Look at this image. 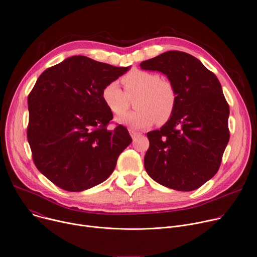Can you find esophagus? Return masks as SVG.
Masks as SVG:
<instances>
[{
  "label": "esophagus",
  "mask_w": 257,
  "mask_h": 257,
  "mask_svg": "<svg viewBox=\"0 0 257 257\" xmlns=\"http://www.w3.org/2000/svg\"><path fill=\"white\" fill-rule=\"evenodd\" d=\"M129 133H130V135H131V137L134 139V138H136L138 135H141V133L139 132H137V131H135V130H132V129H130L129 130Z\"/></svg>",
  "instance_id": "1"
}]
</instances>
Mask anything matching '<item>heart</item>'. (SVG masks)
Segmentation results:
<instances>
[{"instance_id":"obj_1","label":"heart","mask_w":257,"mask_h":257,"mask_svg":"<svg viewBox=\"0 0 257 257\" xmlns=\"http://www.w3.org/2000/svg\"><path fill=\"white\" fill-rule=\"evenodd\" d=\"M122 83L125 92L116 81L106 84L101 92L104 104L116 116H122L128 109V97L137 96L138 109L121 118V123L138 129L148 128L155 122L163 125L171 118L177 93L169 80L161 79L157 73L135 68L122 78Z\"/></svg>"}]
</instances>
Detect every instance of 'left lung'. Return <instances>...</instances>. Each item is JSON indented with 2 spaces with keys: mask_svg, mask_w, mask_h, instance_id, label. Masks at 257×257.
I'll list each match as a JSON object with an SVG mask.
<instances>
[{
  "mask_svg": "<svg viewBox=\"0 0 257 257\" xmlns=\"http://www.w3.org/2000/svg\"><path fill=\"white\" fill-rule=\"evenodd\" d=\"M141 68L164 74L177 93L171 118L149 132L148 174L166 188L190 192L219 169L229 139V107L216 76L191 54L167 51Z\"/></svg>",
  "mask_w": 257,
  "mask_h": 257,
  "instance_id": "8db88e82",
  "label": "left lung"
}]
</instances>
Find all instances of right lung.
Here are the masks:
<instances>
[{
  "instance_id": "1",
  "label": "right lung",
  "mask_w": 257,
  "mask_h": 257,
  "mask_svg": "<svg viewBox=\"0 0 257 257\" xmlns=\"http://www.w3.org/2000/svg\"><path fill=\"white\" fill-rule=\"evenodd\" d=\"M129 68L78 55L37 80L28 98V141L38 170L60 189L82 192L103 182L131 144L124 126L107 129L112 112L101 97Z\"/></svg>"
}]
</instances>
